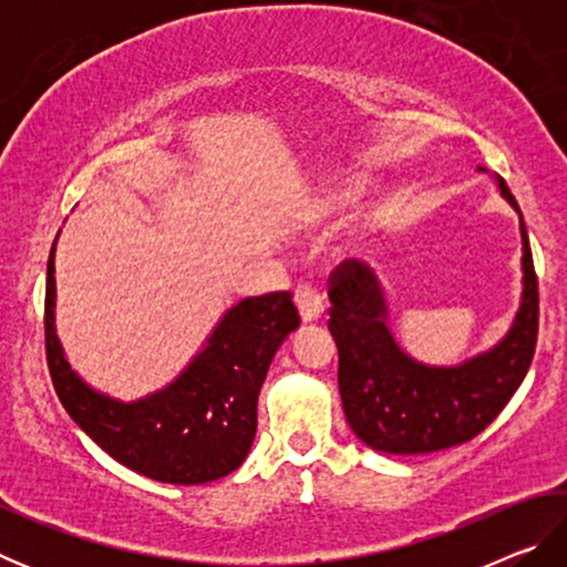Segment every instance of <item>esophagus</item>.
I'll use <instances>...</instances> for the list:
<instances>
[{
    "label": "esophagus",
    "mask_w": 567,
    "mask_h": 567,
    "mask_svg": "<svg viewBox=\"0 0 567 567\" xmlns=\"http://www.w3.org/2000/svg\"><path fill=\"white\" fill-rule=\"evenodd\" d=\"M295 302H297V307H300V315H302L305 322L318 320L320 315H322V297H320L318 290H315L312 285H307V282L297 285Z\"/></svg>",
    "instance_id": "1"
}]
</instances>
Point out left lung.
<instances>
[{
    "label": "left lung",
    "instance_id": "8db88e82",
    "mask_svg": "<svg viewBox=\"0 0 567 567\" xmlns=\"http://www.w3.org/2000/svg\"><path fill=\"white\" fill-rule=\"evenodd\" d=\"M517 213L513 192L497 179ZM523 235V302L511 332L491 352L457 368H427L402 352L388 330V307L368 267L344 260L330 275V322L338 342L344 417L364 445L380 453H435L483 433L501 415L530 370L540 302L530 243Z\"/></svg>",
    "mask_w": 567,
    "mask_h": 567
}]
</instances>
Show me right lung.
I'll use <instances>...</instances> for the list:
<instances>
[{
    "label": "right lung",
    "instance_id": "1",
    "mask_svg": "<svg viewBox=\"0 0 567 567\" xmlns=\"http://www.w3.org/2000/svg\"><path fill=\"white\" fill-rule=\"evenodd\" d=\"M297 324L290 292L247 297L169 388L124 405L84 385L66 364L54 334V247L47 262L44 350L56 398L104 453L159 483L203 485L243 465L267 368Z\"/></svg>",
    "mask_w": 567,
    "mask_h": 567
}]
</instances>
